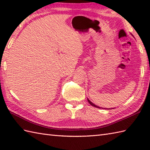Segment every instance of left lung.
I'll return each instance as SVG.
<instances>
[{
  "instance_id": "8db88e82",
  "label": "left lung",
  "mask_w": 150,
  "mask_h": 150,
  "mask_svg": "<svg viewBox=\"0 0 150 150\" xmlns=\"http://www.w3.org/2000/svg\"><path fill=\"white\" fill-rule=\"evenodd\" d=\"M133 36V35H132ZM87 99H88V103H90L91 106H94V107H95V108H103V109H107V110H111V109H114V108H101V107H99V106H97V105H95V104H94L93 103H92L91 101H90V100L88 99V98H87Z\"/></svg>"
}]
</instances>
